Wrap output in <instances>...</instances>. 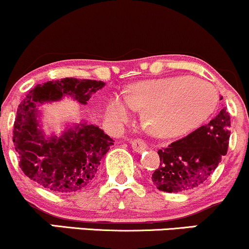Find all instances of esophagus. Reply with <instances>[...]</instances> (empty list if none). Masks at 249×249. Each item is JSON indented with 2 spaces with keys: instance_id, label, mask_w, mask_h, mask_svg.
Returning <instances> with one entry per match:
<instances>
[{
  "instance_id": "obj_1",
  "label": "esophagus",
  "mask_w": 249,
  "mask_h": 249,
  "mask_svg": "<svg viewBox=\"0 0 249 249\" xmlns=\"http://www.w3.org/2000/svg\"><path fill=\"white\" fill-rule=\"evenodd\" d=\"M130 144L136 152H142V151H145L147 148L146 142L142 141V139H141V138L132 139V141L130 142Z\"/></svg>"
}]
</instances>
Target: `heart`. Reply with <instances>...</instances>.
<instances>
[{
  "label": "heart",
  "mask_w": 249,
  "mask_h": 249,
  "mask_svg": "<svg viewBox=\"0 0 249 249\" xmlns=\"http://www.w3.org/2000/svg\"><path fill=\"white\" fill-rule=\"evenodd\" d=\"M218 96L211 83L190 76L142 82L128 96H116L107 113L122 122L134 107L145 108V124L157 136L171 137L198 127L215 110Z\"/></svg>",
  "instance_id": "obj_1"
}]
</instances>
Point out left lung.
I'll list each match as a JSON object with an SVG mask.
<instances>
[{
    "mask_svg": "<svg viewBox=\"0 0 249 249\" xmlns=\"http://www.w3.org/2000/svg\"><path fill=\"white\" fill-rule=\"evenodd\" d=\"M231 117L224 107L207 125L158 151L160 164L152 174L157 188L167 193L204 184L227 154Z\"/></svg>",
    "mask_w": 249,
    "mask_h": 249,
    "instance_id": "left-lung-1",
    "label": "left lung"
}]
</instances>
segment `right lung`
Here are the masks:
<instances>
[{"label":"right lung","instance_id":"add662e5","mask_svg":"<svg viewBox=\"0 0 249 249\" xmlns=\"http://www.w3.org/2000/svg\"><path fill=\"white\" fill-rule=\"evenodd\" d=\"M104 85L102 81L62 78L37 84L28 92L17 108L13 131L19 167L28 178L56 193L76 192L92 181L113 139L87 123L70 128L59 138H45L38 127L35 107L44 102L59 101L65 95L87 104Z\"/></svg>","mask_w":249,"mask_h":249}]
</instances>
